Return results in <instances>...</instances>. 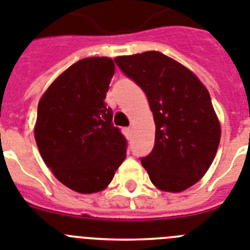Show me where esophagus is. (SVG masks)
Segmentation results:
<instances>
[{"label": "esophagus", "instance_id": "1", "mask_svg": "<svg viewBox=\"0 0 250 250\" xmlns=\"http://www.w3.org/2000/svg\"><path fill=\"white\" fill-rule=\"evenodd\" d=\"M131 131H132V129H131V127H127V128H125V135H131Z\"/></svg>", "mask_w": 250, "mask_h": 250}]
</instances>
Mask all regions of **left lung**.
<instances>
[{"label": "left lung", "mask_w": 250, "mask_h": 250, "mask_svg": "<svg viewBox=\"0 0 250 250\" xmlns=\"http://www.w3.org/2000/svg\"><path fill=\"white\" fill-rule=\"evenodd\" d=\"M145 92L155 122V143L141 159L150 181L163 191L192 186L210 167L221 127L209 92L198 77L162 52L114 59Z\"/></svg>", "instance_id": "obj_1"}]
</instances>
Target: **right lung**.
I'll list each match as a JSON object with an SVG mask.
<instances>
[{"mask_svg":"<svg viewBox=\"0 0 250 250\" xmlns=\"http://www.w3.org/2000/svg\"><path fill=\"white\" fill-rule=\"evenodd\" d=\"M114 72L111 59H82L55 79L38 104L34 137L41 157L77 192L104 190L125 158L127 140L105 103Z\"/></svg>","mask_w":250,"mask_h":250,"instance_id":"1","label":"right lung"}]
</instances>
